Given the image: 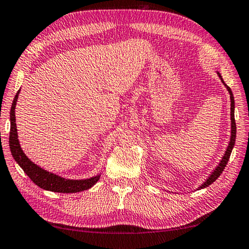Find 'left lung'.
Masks as SVG:
<instances>
[{
	"mask_svg": "<svg viewBox=\"0 0 249 249\" xmlns=\"http://www.w3.org/2000/svg\"><path fill=\"white\" fill-rule=\"evenodd\" d=\"M218 75H219V73H218ZM219 77H220V80L223 81V78H222V76H220V75H219ZM223 83H224V81H223ZM226 88L228 89V92H230V94H231V142H230V145H228V147H227V151H226V153H225V155L223 157V160H220L219 165H218V166H217V168L215 169L214 173H213V174L210 177H208L207 180L205 181V183L202 185V186L199 187V189L210 186L211 184L214 183V181L217 178H218V177L220 176V174H222V173H223L224 168L226 167V165L228 163V160H230V157H231V153L232 151V147H234V145H235V140H236V122H235V114H234L235 101H234V96H232L231 89L228 88L227 85H226Z\"/></svg>",
	"mask_w": 249,
	"mask_h": 249,
	"instance_id": "obj_1",
	"label": "left lung"
}]
</instances>
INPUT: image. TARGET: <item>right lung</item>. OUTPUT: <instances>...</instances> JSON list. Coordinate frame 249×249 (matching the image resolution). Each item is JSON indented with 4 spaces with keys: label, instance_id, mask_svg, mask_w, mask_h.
I'll list each match as a JSON object with an SVG mask.
<instances>
[{
    "label": "right lung",
    "instance_id": "right-lung-1",
    "mask_svg": "<svg viewBox=\"0 0 249 249\" xmlns=\"http://www.w3.org/2000/svg\"><path fill=\"white\" fill-rule=\"evenodd\" d=\"M19 90L15 95L13 103H12L10 120H11V128H10V149L12 156L17 160V163L22 167L25 174L30 177L31 180L34 184H36L38 187L46 191L56 192V193H77L85 191L96 184V181L100 178V176L92 177L89 179H82V180H72V179H64L60 176H56L52 173L46 172L37 165H35L33 161L27 159L26 155L23 153L22 148L19 147L18 140V129L17 124H15V105H17L18 96Z\"/></svg>",
    "mask_w": 249,
    "mask_h": 249
}]
</instances>
